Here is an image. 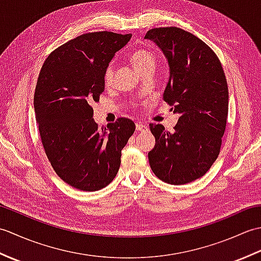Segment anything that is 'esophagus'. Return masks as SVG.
I'll list each match as a JSON object with an SVG mask.
<instances>
[{
	"label": "esophagus",
	"mask_w": 261,
	"mask_h": 261,
	"mask_svg": "<svg viewBox=\"0 0 261 261\" xmlns=\"http://www.w3.org/2000/svg\"><path fill=\"white\" fill-rule=\"evenodd\" d=\"M136 129H137V131L142 132V131H146L148 127L146 124H143V123H136Z\"/></svg>",
	"instance_id": "34e87169"
}]
</instances>
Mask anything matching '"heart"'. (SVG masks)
I'll return each mask as SVG.
<instances>
[{
  "mask_svg": "<svg viewBox=\"0 0 261 261\" xmlns=\"http://www.w3.org/2000/svg\"><path fill=\"white\" fill-rule=\"evenodd\" d=\"M130 62L132 66L142 75L148 70H152L156 67V56L154 54L147 50V49H136L130 54ZM113 80V67L108 66L104 71V83L105 85L111 84Z\"/></svg>",
  "mask_w": 261,
  "mask_h": 261,
  "instance_id": "obj_1",
  "label": "heart"
}]
</instances>
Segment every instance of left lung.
I'll list each match as a JSON object with an SVG mask.
<instances>
[{
	"instance_id": "8db88e82",
	"label": "left lung",
	"mask_w": 261,
	"mask_h": 261,
	"mask_svg": "<svg viewBox=\"0 0 261 261\" xmlns=\"http://www.w3.org/2000/svg\"><path fill=\"white\" fill-rule=\"evenodd\" d=\"M145 38L168 60L169 81L163 97L179 114L174 132L149 124L156 139L148 152L149 164L163 181L187 184L206 174L220 153L229 110L224 71L206 43L179 28H154Z\"/></svg>"
}]
</instances>
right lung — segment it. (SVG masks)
<instances>
[{"instance_id": "right-lung-1", "label": "right lung", "mask_w": 261, "mask_h": 261, "mask_svg": "<svg viewBox=\"0 0 261 261\" xmlns=\"http://www.w3.org/2000/svg\"><path fill=\"white\" fill-rule=\"evenodd\" d=\"M130 38L110 31L79 36L49 55L39 73L33 105L42 146L56 174L77 190L98 191L114 179L136 130L126 118L98 129L92 108L109 63Z\"/></svg>"}]
</instances>
